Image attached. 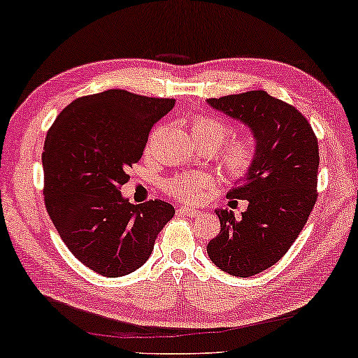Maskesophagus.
Wrapping results in <instances>:
<instances>
[{
    "label": "esophagus",
    "instance_id": "esophagus-1",
    "mask_svg": "<svg viewBox=\"0 0 358 358\" xmlns=\"http://www.w3.org/2000/svg\"><path fill=\"white\" fill-rule=\"evenodd\" d=\"M178 213L180 215H191V217H196V215L201 214V210H197L196 207H189V206H180L178 209Z\"/></svg>",
    "mask_w": 358,
    "mask_h": 358
}]
</instances>
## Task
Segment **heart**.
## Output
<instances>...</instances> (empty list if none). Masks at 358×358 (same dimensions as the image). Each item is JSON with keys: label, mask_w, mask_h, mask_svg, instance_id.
I'll use <instances>...</instances> for the list:
<instances>
[{"label": "heart", "mask_w": 358, "mask_h": 358, "mask_svg": "<svg viewBox=\"0 0 358 358\" xmlns=\"http://www.w3.org/2000/svg\"><path fill=\"white\" fill-rule=\"evenodd\" d=\"M229 126L224 121L209 116H197L191 122L192 139L207 141L213 143L215 148L222 144L227 138ZM220 161L224 167L234 178H242L252 169L255 161V145L250 139L241 138L234 139L231 144L224 148L220 154ZM209 186V178L202 174H186L172 179L167 184V191L172 196L182 201H199L204 194V189Z\"/></svg>", "instance_id": "1"}]
</instances>
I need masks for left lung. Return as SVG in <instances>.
I'll list each match as a JSON object with an SVG mask.
<instances>
[{"mask_svg":"<svg viewBox=\"0 0 358 358\" xmlns=\"http://www.w3.org/2000/svg\"><path fill=\"white\" fill-rule=\"evenodd\" d=\"M207 104L252 132V169L227 192L229 206L242 199L247 209L241 217L215 209L220 232L207 244V255L220 271L250 277L280 260L306 226L317 201L319 144L307 119L266 91L213 98Z\"/></svg>","mask_w":358,"mask_h":358,"instance_id":"obj_1","label":"left lung"}]
</instances>
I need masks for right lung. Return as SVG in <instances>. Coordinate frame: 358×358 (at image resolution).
<instances>
[{"label":"right lung","mask_w":358,"mask_h":358,"mask_svg":"<svg viewBox=\"0 0 358 358\" xmlns=\"http://www.w3.org/2000/svg\"><path fill=\"white\" fill-rule=\"evenodd\" d=\"M174 99L109 90L73 101L52 122L43 151L44 202L57 234L91 271L122 277L144 266L174 215L164 201L134 206L121 194L154 122Z\"/></svg>","instance_id":"add662e5"}]
</instances>
